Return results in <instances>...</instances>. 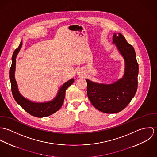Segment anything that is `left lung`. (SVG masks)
I'll return each instance as SVG.
<instances>
[{
	"label": "left lung",
	"instance_id": "1",
	"mask_svg": "<svg viewBox=\"0 0 157 157\" xmlns=\"http://www.w3.org/2000/svg\"><path fill=\"white\" fill-rule=\"evenodd\" d=\"M112 40L124 59L123 77L109 85L86 80L90 103L97 109L106 113H117L124 109L134 97L138 86V64L134 47L120 33H114Z\"/></svg>",
	"mask_w": 157,
	"mask_h": 157
}]
</instances>
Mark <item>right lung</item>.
Masks as SVG:
<instances>
[{"mask_svg":"<svg viewBox=\"0 0 157 157\" xmlns=\"http://www.w3.org/2000/svg\"><path fill=\"white\" fill-rule=\"evenodd\" d=\"M22 46V42H21L19 47L14 51L12 57V65L10 69V80L11 82L13 95L16 101L26 112L30 115L39 118L48 117L57 112L62 107L65 97L66 90L74 83V79L71 78L65 83L59 90L56 97L51 101L44 103H36L26 99L23 97L19 91L17 84L14 77L16 57L21 50Z\"/></svg>","mask_w":157,"mask_h":157,"instance_id":"obj_1","label":"right lung"}]
</instances>
